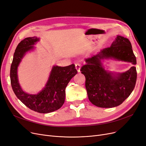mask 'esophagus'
<instances>
[{
	"label": "esophagus",
	"mask_w": 146,
	"mask_h": 146,
	"mask_svg": "<svg viewBox=\"0 0 146 146\" xmlns=\"http://www.w3.org/2000/svg\"><path fill=\"white\" fill-rule=\"evenodd\" d=\"M75 67H76V69L77 70L78 72H80V64H79V63H77V64H75Z\"/></svg>",
	"instance_id": "34e87169"
}]
</instances>
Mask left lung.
I'll use <instances>...</instances> for the list:
<instances>
[{"label":"left lung","mask_w":146,"mask_h":146,"mask_svg":"<svg viewBox=\"0 0 146 146\" xmlns=\"http://www.w3.org/2000/svg\"><path fill=\"white\" fill-rule=\"evenodd\" d=\"M114 59L137 64L136 57L127 38L117 36L110 47L101 50L96 55L85 59L80 71L85 76L88 98L94 105L111 108L121 104L134 90L137 70L131 67L123 73H113L104 70L101 60Z\"/></svg>","instance_id":"1"}]
</instances>
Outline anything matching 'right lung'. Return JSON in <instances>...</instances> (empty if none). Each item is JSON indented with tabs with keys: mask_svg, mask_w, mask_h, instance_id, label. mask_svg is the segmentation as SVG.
I'll return each mask as SVG.
<instances>
[{
	"mask_svg": "<svg viewBox=\"0 0 146 146\" xmlns=\"http://www.w3.org/2000/svg\"><path fill=\"white\" fill-rule=\"evenodd\" d=\"M39 40L37 37H27L18 43L11 66V84L17 97L30 109L40 113H48L62 107L65 101V89L78 72L73 64L66 67L54 66L45 88L40 92L35 95L24 92L18 82V66L26 53L32 50L33 45Z\"/></svg>",
	"mask_w": 146,
	"mask_h": 146,
	"instance_id": "add662e5",
	"label": "right lung"
}]
</instances>
